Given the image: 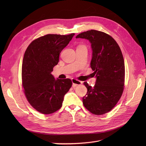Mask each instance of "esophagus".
I'll return each instance as SVG.
<instances>
[{
  "label": "esophagus",
  "mask_w": 146,
  "mask_h": 146,
  "mask_svg": "<svg viewBox=\"0 0 146 146\" xmlns=\"http://www.w3.org/2000/svg\"><path fill=\"white\" fill-rule=\"evenodd\" d=\"M72 86H76L77 85H81L82 83V82L81 81H79L77 79H75V78H72Z\"/></svg>",
  "instance_id": "34e87169"
}]
</instances>
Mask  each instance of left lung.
I'll return each instance as SVG.
<instances>
[{"instance_id": "8db88e82", "label": "left lung", "mask_w": 146, "mask_h": 146, "mask_svg": "<svg viewBox=\"0 0 146 146\" xmlns=\"http://www.w3.org/2000/svg\"><path fill=\"white\" fill-rule=\"evenodd\" d=\"M76 38L88 39L91 43V68L96 82L94 86L85 82L88 92L83 98L85 107L95 115L107 113L120 99L125 78L124 60L116 41L108 34L91 30L78 34Z\"/></svg>"}]
</instances>
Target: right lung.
<instances>
[{
	"mask_svg": "<svg viewBox=\"0 0 146 146\" xmlns=\"http://www.w3.org/2000/svg\"><path fill=\"white\" fill-rule=\"evenodd\" d=\"M74 35H46L31 42L25 52L22 66L24 93L30 104L42 114L58 110L72 86L69 78L56 79L51 72Z\"/></svg>",
	"mask_w": 146,
	"mask_h": 146,
	"instance_id": "obj_1",
	"label": "right lung"
}]
</instances>
